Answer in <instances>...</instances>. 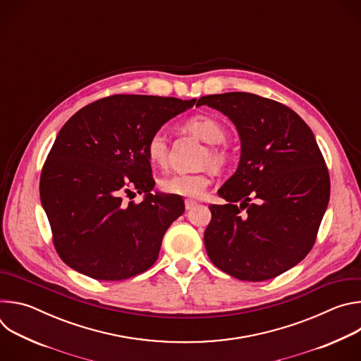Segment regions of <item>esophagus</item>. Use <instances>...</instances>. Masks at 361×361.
<instances>
[{"instance_id":"obj_1","label":"esophagus","mask_w":361,"mask_h":361,"mask_svg":"<svg viewBox=\"0 0 361 361\" xmlns=\"http://www.w3.org/2000/svg\"><path fill=\"white\" fill-rule=\"evenodd\" d=\"M197 204H198V202H197L195 200L187 198V200H185V209H187V210H191V209H194V207H195Z\"/></svg>"}]
</instances>
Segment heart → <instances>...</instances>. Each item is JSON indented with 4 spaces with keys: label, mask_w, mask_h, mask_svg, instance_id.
I'll return each mask as SVG.
<instances>
[{
    "label": "heart",
    "mask_w": 361,
    "mask_h": 361,
    "mask_svg": "<svg viewBox=\"0 0 361 361\" xmlns=\"http://www.w3.org/2000/svg\"><path fill=\"white\" fill-rule=\"evenodd\" d=\"M184 131L197 137L210 147L201 154V166H210L214 170H220L227 163V152L220 145L227 138V130L221 121L210 116H194L183 124ZM145 154L149 163L156 167H164L169 161V138L164 131L154 133L147 144ZM207 171L187 174H171L160 180V188L173 195L198 198L204 194L210 184Z\"/></svg>",
    "instance_id": "b5f03b06"
}]
</instances>
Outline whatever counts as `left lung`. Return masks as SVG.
I'll return each mask as SVG.
<instances>
[{
  "instance_id": "obj_1",
  "label": "left lung",
  "mask_w": 361,
  "mask_h": 361,
  "mask_svg": "<svg viewBox=\"0 0 361 361\" xmlns=\"http://www.w3.org/2000/svg\"><path fill=\"white\" fill-rule=\"evenodd\" d=\"M235 126L241 154L219 190L204 233L210 260L244 281L274 279L312 250L327 210L330 177L316 137L301 117L274 99L250 92L205 95Z\"/></svg>"
}]
</instances>
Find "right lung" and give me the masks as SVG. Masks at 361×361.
I'll return each mask as SVG.
<instances>
[{"label": "right lung", "instance_id": "obj_1", "mask_svg": "<svg viewBox=\"0 0 361 361\" xmlns=\"http://www.w3.org/2000/svg\"><path fill=\"white\" fill-rule=\"evenodd\" d=\"M194 104L195 98L118 94L91 102L63 126L41 173L39 197L67 266L118 281L156 263L184 201L151 191L145 144ZM134 190L143 201L126 204L122 195Z\"/></svg>", "mask_w": 361, "mask_h": 361}]
</instances>
